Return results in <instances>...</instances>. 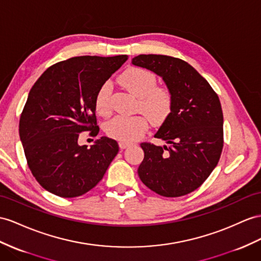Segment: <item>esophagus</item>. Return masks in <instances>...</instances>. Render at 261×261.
<instances>
[{"label": "esophagus", "instance_id": "1", "mask_svg": "<svg viewBox=\"0 0 261 261\" xmlns=\"http://www.w3.org/2000/svg\"><path fill=\"white\" fill-rule=\"evenodd\" d=\"M130 145H131L130 142H125V141H120V142H119L120 149H126V148H129Z\"/></svg>", "mask_w": 261, "mask_h": 261}]
</instances>
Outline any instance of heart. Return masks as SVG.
Masks as SVG:
<instances>
[{
    "mask_svg": "<svg viewBox=\"0 0 261 261\" xmlns=\"http://www.w3.org/2000/svg\"><path fill=\"white\" fill-rule=\"evenodd\" d=\"M119 83L137 98V108L141 110L153 123H160L169 117L173 97L164 86H156V78L149 70L131 67L121 73ZM111 85L100 87L96 95L95 107L98 115L108 117L111 113ZM148 129V121L143 116H117L106 124L109 137L120 141L131 142L139 139Z\"/></svg>",
    "mask_w": 261,
    "mask_h": 261,
    "instance_id": "obj_1",
    "label": "heart"
}]
</instances>
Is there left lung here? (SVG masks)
Returning a JSON list of instances; mask_svg holds the SVG:
<instances>
[{"mask_svg": "<svg viewBox=\"0 0 261 261\" xmlns=\"http://www.w3.org/2000/svg\"><path fill=\"white\" fill-rule=\"evenodd\" d=\"M132 64L161 76L173 97L169 117L155 138L169 145L141 143L138 169L145 186L165 197L198 189L216 168L224 146L223 110L217 93L196 69L166 55H139Z\"/></svg>", "mask_w": 261, "mask_h": 261, "instance_id": "obj_1", "label": "left lung"}]
</instances>
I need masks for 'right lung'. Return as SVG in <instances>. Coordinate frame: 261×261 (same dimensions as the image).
Instances as JSON below:
<instances>
[{
  "label": "right lung",
  "mask_w": 261,
  "mask_h": 261,
  "mask_svg": "<svg viewBox=\"0 0 261 261\" xmlns=\"http://www.w3.org/2000/svg\"><path fill=\"white\" fill-rule=\"evenodd\" d=\"M126 59L72 57L50 66L32 87L18 131L29 168L46 191L77 197L102 179L119 151L117 141L102 137L87 148L78 138L99 133L96 95Z\"/></svg>",
  "instance_id": "1"
}]
</instances>
